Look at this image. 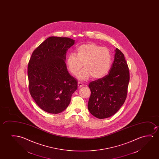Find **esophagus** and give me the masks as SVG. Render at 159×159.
I'll return each mask as SVG.
<instances>
[{
  "instance_id": "esophagus-1",
  "label": "esophagus",
  "mask_w": 159,
  "mask_h": 159,
  "mask_svg": "<svg viewBox=\"0 0 159 159\" xmlns=\"http://www.w3.org/2000/svg\"><path fill=\"white\" fill-rule=\"evenodd\" d=\"M78 84L79 87H83V86H84V85L83 84V83H81V82H78Z\"/></svg>"
}]
</instances>
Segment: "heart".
I'll list each match as a JSON object with an SVG mask.
<instances>
[{
    "instance_id": "b5f03b06",
    "label": "heart",
    "mask_w": 159,
    "mask_h": 159,
    "mask_svg": "<svg viewBox=\"0 0 159 159\" xmlns=\"http://www.w3.org/2000/svg\"><path fill=\"white\" fill-rule=\"evenodd\" d=\"M112 57L109 49L96 44L87 43L78 47L74 54L68 56L66 64L72 74H77L80 80H86L90 76L99 79L105 76L111 67Z\"/></svg>"
}]
</instances>
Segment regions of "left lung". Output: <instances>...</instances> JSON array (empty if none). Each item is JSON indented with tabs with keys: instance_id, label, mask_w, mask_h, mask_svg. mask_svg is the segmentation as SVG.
Returning a JSON list of instances; mask_svg holds the SVG:
<instances>
[{
	"instance_id": "obj_1",
	"label": "left lung",
	"mask_w": 159,
	"mask_h": 159,
	"mask_svg": "<svg viewBox=\"0 0 159 159\" xmlns=\"http://www.w3.org/2000/svg\"><path fill=\"white\" fill-rule=\"evenodd\" d=\"M109 74L89 83L91 96L88 102L89 112L104 119L115 115L126 99L129 82V70L124 55L116 49Z\"/></svg>"
}]
</instances>
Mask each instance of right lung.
Wrapping results in <instances>:
<instances>
[{"label":"right lung","instance_id":"right-lung-1","mask_svg":"<svg viewBox=\"0 0 159 159\" xmlns=\"http://www.w3.org/2000/svg\"><path fill=\"white\" fill-rule=\"evenodd\" d=\"M74 43V40L67 37H48L33 52L29 62L31 96L48 113L64 111L78 86L65 63L67 51Z\"/></svg>","mask_w":159,"mask_h":159}]
</instances>
